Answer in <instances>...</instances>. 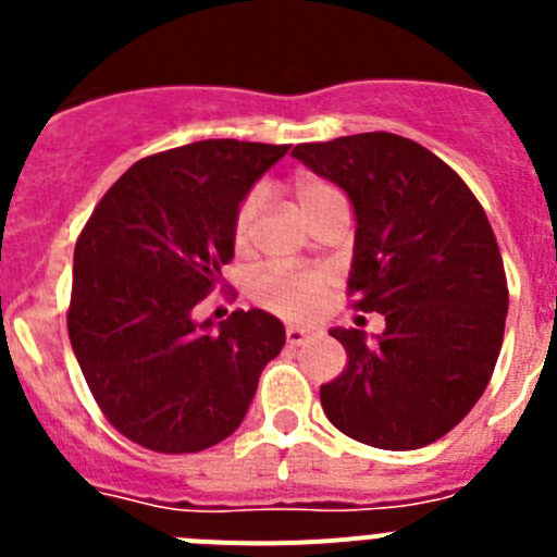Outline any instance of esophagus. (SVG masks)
I'll return each mask as SVG.
<instances>
[{"label":"esophagus","instance_id":"esophagus-1","mask_svg":"<svg viewBox=\"0 0 557 557\" xmlns=\"http://www.w3.org/2000/svg\"><path fill=\"white\" fill-rule=\"evenodd\" d=\"M287 343L289 346H301L307 337H314V334H321L318 329H304V326H287Z\"/></svg>","mask_w":557,"mask_h":557}]
</instances>
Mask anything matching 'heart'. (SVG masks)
<instances>
[{
	"label": "heart",
	"mask_w": 557,
	"mask_h": 557,
	"mask_svg": "<svg viewBox=\"0 0 557 557\" xmlns=\"http://www.w3.org/2000/svg\"><path fill=\"white\" fill-rule=\"evenodd\" d=\"M293 195L307 218L314 209H321L326 200L343 198L332 184H326L323 178H314V175H298L293 181ZM259 209H262V191L259 189L248 191L236 206L234 223H231V245H234L236 253L248 250ZM329 287H332V278L323 270L264 268L253 278V298L259 307L282 314L287 321H309V318L321 312Z\"/></svg>",
	"instance_id": "heart-1"
}]
</instances>
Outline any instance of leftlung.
I'll use <instances>...</instances> for the list:
<instances>
[{
    "label": "left lung",
    "instance_id": "8db88e82",
    "mask_svg": "<svg viewBox=\"0 0 557 557\" xmlns=\"http://www.w3.org/2000/svg\"><path fill=\"white\" fill-rule=\"evenodd\" d=\"M348 191L357 211L348 295L385 332L332 329L346 371L321 385L326 418L376 449L435 444L488 387L508 314V278L485 209L435 152L396 133L293 150Z\"/></svg>",
    "mask_w": 557,
    "mask_h": 557
}]
</instances>
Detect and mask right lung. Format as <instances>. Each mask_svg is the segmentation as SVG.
Instances as JSON below:
<instances>
[{"instance_id":"add662e5","label":"right lung","mask_w":557,"mask_h":557,"mask_svg":"<svg viewBox=\"0 0 557 557\" xmlns=\"http://www.w3.org/2000/svg\"><path fill=\"white\" fill-rule=\"evenodd\" d=\"M289 145L206 139L136 161L75 245L66 329L102 416L161 455L220 444L243 424L284 326L236 309L220 329L195 309L234 259L239 200Z\"/></svg>"}]
</instances>
